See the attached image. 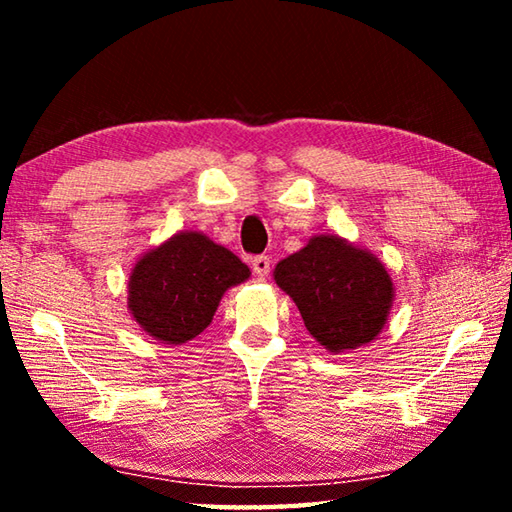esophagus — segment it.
<instances>
[{
	"label": "esophagus",
	"mask_w": 512,
	"mask_h": 512,
	"mask_svg": "<svg viewBox=\"0 0 512 512\" xmlns=\"http://www.w3.org/2000/svg\"><path fill=\"white\" fill-rule=\"evenodd\" d=\"M253 271L257 277H266L268 273H271V257H266V255L253 257Z\"/></svg>",
	"instance_id": "esophagus-1"
}]
</instances>
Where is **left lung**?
<instances>
[{
  "label": "left lung",
  "instance_id": "obj_1",
  "mask_svg": "<svg viewBox=\"0 0 512 512\" xmlns=\"http://www.w3.org/2000/svg\"><path fill=\"white\" fill-rule=\"evenodd\" d=\"M273 280L296 302L307 332L332 354L375 341L395 300L381 259L332 232L314 235L277 262Z\"/></svg>",
  "mask_w": 512,
  "mask_h": 512
}]
</instances>
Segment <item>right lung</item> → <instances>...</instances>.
<instances>
[{"instance_id": "obj_1", "label": "right lung", "mask_w": 512, "mask_h": 512, "mask_svg": "<svg viewBox=\"0 0 512 512\" xmlns=\"http://www.w3.org/2000/svg\"><path fill=\"white\" fill-rule=\"evenodd\" d=\"M250 268L196 230H180L137 259L128 277V311L151 339L183 345L212 323L223 293Z\"/></svg>"}]
</instances>
